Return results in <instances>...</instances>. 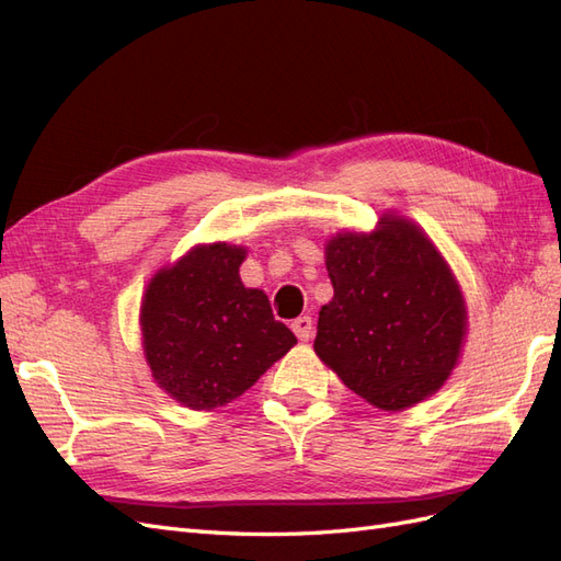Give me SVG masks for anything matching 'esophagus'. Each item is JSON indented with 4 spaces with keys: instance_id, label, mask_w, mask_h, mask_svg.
<instances>
[{
    "instance_id": "esophagus-1",
    "label": "esophagus",
    "mask_w": 561,
    "mask_h": 561,
    "mask_svg": "<svg viewBox=\"0 0 561 561\" xmlns=\"http://www.w3.org/2000/svg\"><path fill=\"white\" fill-rule=\"evenodd\" d=\"M293 332L301 339V342H309L313 332V320L309 316H299L297 320H293Z\"/></svg>"
}]
</instances>
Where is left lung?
Wrapping results in <instances>:
<instances>
[{
	"mask_svg": "<svg viewBox=\"0 0 561 561\" xmlns=\"http://www.w3.org/2000/svg\"><path fill=\"white\" fill-rule=\"evenodd\" d=\"M325 264L334 297L318 316V358L386 412L433 396L461 355L466 304L428 236L381 215L371 233L332 236Z\"/></svg>",
	"mask_w": 561,
	"mask_h": 561,
	"instance_id": "left-lung-1",
	"label": "left lung"
}]
</instances>
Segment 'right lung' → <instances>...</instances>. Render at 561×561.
<instances>
[{
	"instance_id": "right-lung-1",
	"label": "right lung",
	"mask_w": 561,
	"mask_h": 561,
	"mask_svg": "<svg viewBox=\"0 0 561 561\" xmlns=\"http://www.w3.org/2000/svg\"><path fill=\"white\" fill-rule=\"evenodd\" d=\"M245 248L196 245L147 285L140 325L151 377L190 410H215L297 344L268 297L245 287Z\"/></svg>"
}]
</instances>
